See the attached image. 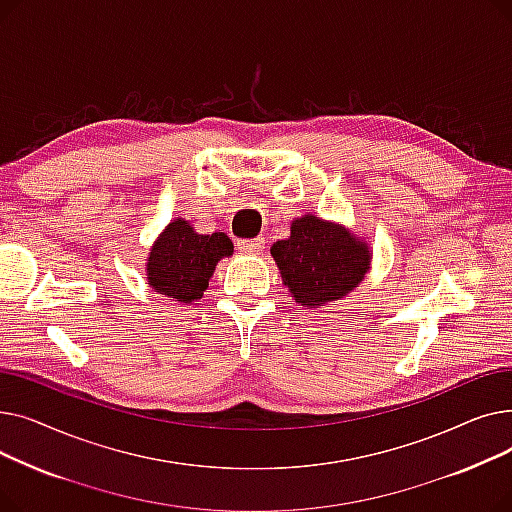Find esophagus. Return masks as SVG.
Wrapping results in <instances>:
<instances>
[{
  "mask_svg": "<svg viewBox=\"0 0 512 512\" xmlns=\"http://www.w3.org/2000/svg\"><path fill=\"white\" fill-rule=\"evenodd\" d=\"M238 251L245 255H257L265 249V240L263 238H251V240H238Z\"/></svg>",
  "mask_w": 512,
  "mask_h": 512,
  "instance_id": "obj_1",
  "label": "esophagus"
}]
</instances>
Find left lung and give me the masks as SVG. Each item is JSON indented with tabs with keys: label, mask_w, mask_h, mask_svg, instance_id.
Masks as SVG:
<instances>
[{
	"label": "left lung",
	"mask_w": 512,
	"mask_h": 512,
	"mask_svg": "<svg viewBox=\"0 0 512 512\" xmlns=\"http://www.w3.org/2000/svg\"><path fill=\"white\" fill-rule=\"evenodd\" d=\"M270 253L292 299L309 309L342 301L371 267L367 240L313 213L294 218L290 236L276 240Z\"/></svg>",
	"instance_id": "1"
}]
</instances>
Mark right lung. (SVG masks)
I'll use <instances>...</instances> for the list:
<instances>
[{
	"instance_id": "add662e5",
	"label": "right lung",
	"mask_w": 512,
	"mask_h": 512,
	"mask_svg": "<svg viewBox=\"0 0 512 512\" xmlns=\"http://www.w3.org/2000/svg\"><path fill=\"white\" fill-rule=\"evenodd\" d=\"M234 253L224 232L199 234L182 218L172 220L155 238L147 257V284L178 303H193L203 297L209 278L224 257Z\"/></svg>"
}]
</instances>
